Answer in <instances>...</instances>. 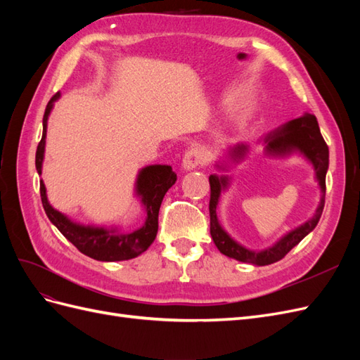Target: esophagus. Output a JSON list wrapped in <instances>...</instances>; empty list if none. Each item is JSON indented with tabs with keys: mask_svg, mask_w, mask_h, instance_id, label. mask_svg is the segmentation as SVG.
Instances as JSON below:
<instances>
[{
	"mask_svg": "<svg viewBox=\"0 0 360 360\" xmlns=\"http://www.w3.org/2000/svg\"><path fill=\"white\" fill-rule=\"evenodd\" d=\"M202 163H204L202 151L200 148H191L186 151V153H184L183 160H181V167L186 171H191V169H195L197 167L202 165Z\"/></svg>",
	"mask_w": 360,
	"mask_h": 360,
	"instance_id": "obj_1",
	"label": "esophagus"
}]
</instances>
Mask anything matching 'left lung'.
Wrapping results in <instances>:
<instances>
[{"label": "left lung", "instance_id": "obj_1", "mask_svg": "<svg viewBox=\"0 0 360 360\" xmlns=\"http://www.w3.org/2000/svg\"><path fill=\"white\" fill-rule=\"evenodd\" d=\"M266 151L271 156H285L292 153V151H299L300 155L307 158L314 167L315 179H317L320 189H321V198L320 204L315 210V214L309 221L303 225L297 226L296 230L287 233L284 237L278 240L274 246H270L263 250H250L237 243L234 238L228 236L217 219L216 207L219 202L221 192L225 191L230 184V177L228 176H213L209 177L210 181V234L216 248L226 257L234 258L242 263H249L255 266H267L271 263L284 258L290 250L302 242L303 237H307L315 226H317L323 209H324V195H326V172L329 168V147L324 143L321 136L320 127L317 123V118L312 114H304L296 120L285 123L284 126L278 127L274 132H270L264 136ZM248 153V146L237 144L228 151V159L233 162H238L245 158ZM219 169H226V165H216Z\"/></svg>", "mask_w": 360, "mask_h": 360}]
</instances>
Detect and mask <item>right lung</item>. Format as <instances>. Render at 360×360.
Here are the masks:
<instances>
[{
  "label": "right lung",
  "instance_id": "add662e5",
  "mask_svg": "<svg viewBox=\"0 0 360 360\" xmlns=\"http://www.w3.org/2000/svg\"><path fill=\"white\" fill-rule=\"evenodd\" d=\"M60 93L52 96L48 102L45 115H43V135L36 151V169L39 176L41 174V163L45 158V143H46V127L48 117L53 106V102L58 101ZM177 180V174L169 165H148L143 168L136 179V195L144 205L147 217L144 225L135 231L122 233L117 228H102L81 225L70 221L66 214L60 213L49 204L46 197L45 183L40 180V197L43 209L46 212L49 221L58 228V231L68 240L78 248V250L86 257L97 261H123L141 255L148 246L155 242L158 234V217L163 197Z\"/></svg>",
  "mask_w": 360,
  "mask_h": 360
}]
</instances>
